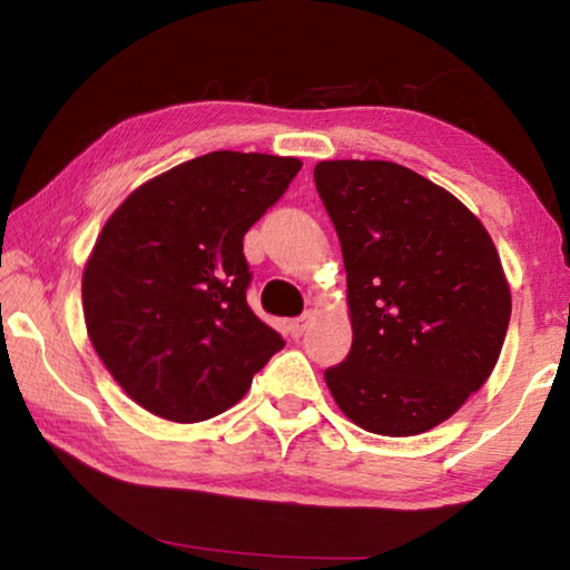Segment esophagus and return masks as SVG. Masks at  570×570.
<instances>
[{"instance_id":"34e87169","label":"esophagus","mask_w":570,"mask_h":570,"mask_svg":"<svg viewBox=\"0 0 570 570\" xmlns=\"http://www.w3.org/2000/svg\"><path fill=\"white\" fill-rule=\"evenodd\" d=\"M312 320H314V312H306L304 316H298V320L288 322V332H292L294 340H298V336H302L308 330V324H312Z\"/></svg>"}]
</instances>
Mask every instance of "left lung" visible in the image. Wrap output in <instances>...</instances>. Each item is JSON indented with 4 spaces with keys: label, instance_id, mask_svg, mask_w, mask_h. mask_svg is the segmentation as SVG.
<instances>
[{
    "label": "left lung",
    "instance_id": "1",
    "mask_svg": "<svg viewBox=\"0 0 570 570\" xmlns=\"http://www.w3.org/2000/svg\"><path fill=\"white\" fill-rule=\"evenodd\" d=\"M316 190L346 268L352 350L324 372L356 428L412 438L450 420L495 370L510 286L472 210L390 160H322Z\"/></svg>",
    "mask_w": 570,
    "mask_h": 570
}]
</instances>
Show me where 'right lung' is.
Wrapping results in <instances>:
<instances>
[{"instance_id": "1", "label": "right lung", "mask_w": 570, "mask_h": 570, "mask_svg": "<svg viewBox=\"0 0 570 570\" xmlns=\"http://www.w3.org/2000/svg\"><path fill=\"white\" fill-rule=\"evenodd\" d=\"M298 158L216 150L135 188L82 272L95 352L122 392L170 422L244 397L284 340L246 302L244 234L284 196Z\"/></svg>"}]
</instances>
